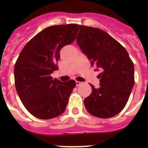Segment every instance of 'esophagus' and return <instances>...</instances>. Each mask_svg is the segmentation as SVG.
<instances>
[{
	"label": "esophagus",
	"instance_id": "1",
	"mask_svg": "<svg viewBox=\"0 0 148 148\" xmlns=\"http://www.w3.org/2000/svg\"><path fill=\"white\" fill-rule=\"evenodd\" d=\"M82 84V82H76V85H77V86L81 85V84Z\"/></svg>",
	"mask_w": 148,
	"mask_h": 148
}]
</instances>
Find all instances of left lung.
I'll list each match as a JSON object with an SVG mask.
<instances>
[{"instance_id": "8db88e82", "label": "left lung", "mask_w": 148, "mask_h": 148, "mask_svg": "<svg viewBox=\"0 0 148 148\" xmlns=\"http://www.w3.org/2000/svg\"><path fill=\"white\" fill-rule=\"evenodd\" d=\"M76 41L91 65L101 70L100 87L93 85L84 101L88 113L99 118L113 117L126 105L134 85V65L124 47L104 30L78 25Z\"/></svg>"}]
</instances>
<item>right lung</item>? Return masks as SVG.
Instances as JSON below:
<instances>
[{
    "label": "right lung",
    "mask_w": 148,
    "mask_h": 148,
    "mask_svg": "<svg viewBox=\"0 0 148 148\" xmlns=\"http://www.w3.org/2000/svg\"><path fill=\"white\" fill-rule=\"evenodd\" d=\"M78 31L77 24L47 27L18 56L14 68L15 88L26 109L36 118L50 119L64 112L76 83L61 82L51 74L58 69L61 49L74 41Z\"/></svg>",
    "instance_id": "right-lung-1"
}]
</instances>
